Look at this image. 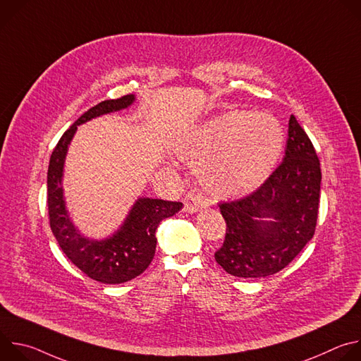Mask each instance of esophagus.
I'll return each mask as SVG.
<instances>
[{
	"mask_svg": "<svg viewBox=\"0 0 361 361\" xmlns=\"http://www.w3.org/2000/svg\"><path fill=\"white\" fill-rule=\"evenodd\" d=\"M205 205L202 197L194 191H190L184 197V212L185 213H195L201 210Z\"/></svg>",
	"mask_w": 361,
	"mask_h": 361,
	"instance_id": "esophagus-1",
	"label": "esophagus"
}]
</instances>
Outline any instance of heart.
Here are the masks:
<instances>
[{"label": "heart", "instance_id": "heart-1", "mask_svg": "<svg viewBox=\"0 0 361 361\" xmlns=\"http://www.w3.org/2000/svg\"><path fill=\"white\" fill-rule=\"evenodd\" d=\"M283 145V128L271 114L233 111L201 126L181 147V157L210 195L237 198L270 177Z\"/></svg>", "mask_w": 361, "mask_h": 361}]
</instances>
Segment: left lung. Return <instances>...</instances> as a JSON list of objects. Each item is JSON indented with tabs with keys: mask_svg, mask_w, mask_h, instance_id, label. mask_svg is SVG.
I'll use <instances>...</instances> for the list:
<instances>
[{
	"mask_svg": "<svg viewBox=\"0 0 361 361\" xmlns=\"http://www.w3.org/2000/svg\"><path fill=\"white\" fill-rule=\"evenodd\" d=\"M322 170L312 140L294 116L284 160L251 194L219 207L226 237L216 262L231 276L260 279L288 266L316 231ZM270 216L273 222L262 219Z\"/></svg>",
	"mask_w": 361,
	"mask_h": 361,
	"instance_id": "8db88e82",
	"label": "left lung"
}]
</instances>
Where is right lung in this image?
I'll use <instances>...</instances> for the list:
<instances>
[{"label": "right lung", "instance_id": "right-lung-1", "mask_svg": "<svg viewBox=\"0 0 361 361\" xmlns=\"http://www.w3.org/2000/svg\"><path fill=\"white\" fill-rule=\"evenodd\" d=\"M134 95L106 99L85 111L60 138L51 154L47 173V205L49 226L61 250L85 276L104 284H120L140 276L156 254V230L161 220L181 210L183 202L159 198H138L121 228L110 238H84L73 226L63 198V167L68 144L77 126L107 113L127 109Z\"/></svg>", "mask_w": 361, "mask_h": 361}]
</instances>
